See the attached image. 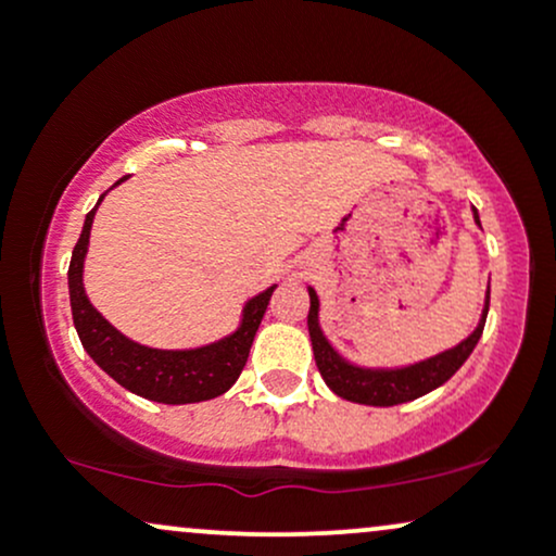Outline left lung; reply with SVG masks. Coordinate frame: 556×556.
Listing matches in <instances>:
<instances>
[{"instance_id": "8db88e82", "label": "left lung", "mask_w": 556, "mask_h": 556, "mask_svg": "<svg viewBox=\"0 0 556 556\" xmlns=\"http://www.w3.org/2000/svg\"><path fill=\"white\" fill-rule=\"evenodd\" d=\"M473 219L478 222V212L473 208ZM311 295V311H308V334L311 344H314V358L318 366V374L327 381V387L334 394H340L342 400L358 402V405H374V407H392L400 402H410L429 394L431 389L442 387L444 381H450L457 374V368L470 358L473 348L481 340L483 324H486L489 314V290H486V305H483V314L473 334L460 344H455L452 350L433 355L429 361L413 363L405 368H361L353 366L331 348L327 337H324L321 327H318V295L314 287H308Z\"/></svg>"}]
</instances>
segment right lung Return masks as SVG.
I'll use <instances>...</instances> for the list:
<instances>
[{
    "instance_id": "add662e5",
    "label": "right lung",
    "mask_w": 556,
    "mask_h": 556,
    "mask_svg": "<svg viewBox=\"0 0 556 556\" xmlns=\"http://www.w3.org/2000/svg\"><path fill=\"white\" fill-rule=\"evenodd\" d=\"M125 180L127 177L114 185ZM104 195L99 198V203L104 201ZM99 203H96V208H99ZM96 208L86 214L83 232L73 248L67 271L70 308H73L75 329H78L86 353L91 355L101 371L110 374L117 384L130 389L138 397L164 402V405H188V402L214 400L225 394L238 381L242 368H245L253 337H256L261 318L266 314V305H269L271 292L277 285L248 300L245 308H242L240 327L232 334H227L225 340L206 344V348L156 350L127 340L123 331L114 329L93 308L91 300L86 295V287H83V261H86L88 253V238H91Z\"/></svg>"
}]
</instances>
